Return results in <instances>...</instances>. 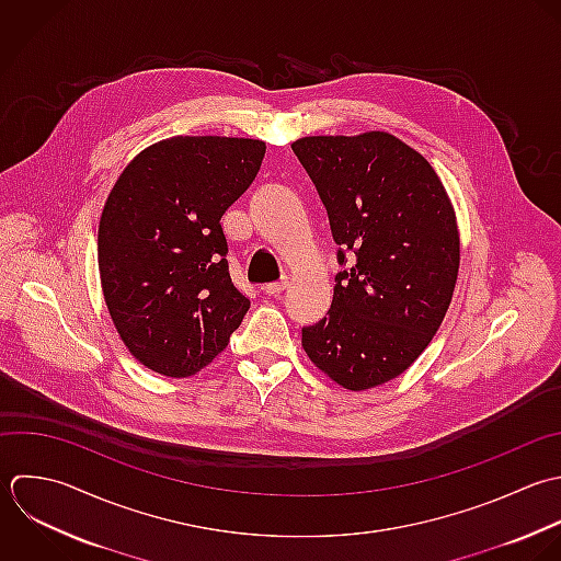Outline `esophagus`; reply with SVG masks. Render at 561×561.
Instances as JSON below:
<instances>
[{
    "mask_svg": "<svg viewBox=\"0 0 561 561\" xmlns=\"http://www.w3.org/2000/svg\"><path fill=\"white\" fill-rule=\"evenodd\" d=\"M288 288V279H282V282H273V284H266L262 290L266 293V295H279V293H284Z\"/></svg>",
    "mask_w": 561,
    "mask_h": 561,
    "instance_id": "obj_1",
    "label": "esophagus"
}]
</instances>
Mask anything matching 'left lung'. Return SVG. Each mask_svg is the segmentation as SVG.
<instances>
[{
	"label": "left lung",
	"mask_w": 561,
	"mask_h": 561,
	"mask_svg": "<svg viewBox=\"0 0 561 561\" xmlns=\"http://www.w3.org/2000/svg\"><path fill=\"white\" fill-rule=\"evenodd\" d=\"M293 150L328 209L339 262L332 308L301 330L312 365L347 391L404 374L437 334L459 277L455 205L428 159L387 130L310 135Z\"/></svg>",
	"instance_id": "8db88e82"
}]
</instances>
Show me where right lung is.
Wrapping results in <instances>:
<instances>
[{"label": "right lung", "instance_id": "add662e5", "mask_svg": "<svg viewBox=\"0 0 561 561\" xmlns=\"http://www.w3.org/2000/svg\"><path fill=\"white\" fill-rule=\"evenodd\" d=\"M266 144L176 135L130 159L104 203L98 271L135 360L187 378L207 367L251 301L233 286L220 218L253 183Z\"/></svg>", "mask_w": 561, "mask_h": 561}]
</instances>
